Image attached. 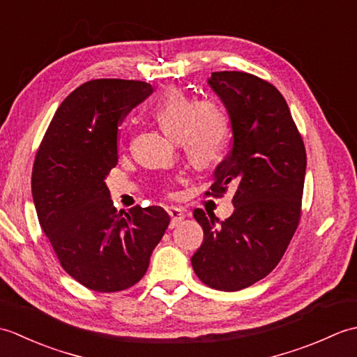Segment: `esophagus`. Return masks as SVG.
<instances>
[{
	"mask_svg": "<svg viewBox=\"0 0 357 357\" xmlns=\"http://www.w3.org/2000/svg\"><path fill=\"white\" fill-rule=\"evenodd\" d=\"M167 213H169V215H170V218H172L170 227H176V225H178L181 221H183L184 218H185L184 210H183V208H178V207H174V206L167 207Z\"/></svg>",
	"mask_w": 357,
	"mask_h": 357,
	"instance_id": "1",
	"label": "esophagus"
}]
</instances>
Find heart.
<instances>
[{"instance_id":"1","label":"heart","mask_w":357,"mask_h":357,"mask_svg":"<svg viewBox=\"0 0 357 357\" xmlns=\"http://www.w3.org/2000/svg\"><path fill=\"white\" fill-rule=\"evenodd\" d=\"M153 115L170 138L183 141L195 165L210 167L221 158L230 126L218 104L196 102L181 90L172 89L159 98Z\"/></svg>"}]
</instances>
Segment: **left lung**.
Wrapping results in <instances>:
<instances>
[{
  "label": "left lung",
  "mask_w": 357,
  "mask_h": 357,
  "mask_svg": "<svg viewBox=\"0 0 357 357\" xmlns=\"http://www.w3.org/2000/svg\"><path fill=\"white\" fill-rule=\"evenodd\" d=\"M207 82L229 113L233 135L207 193L219 196L229 185L236 193L234 211L222 222L201 208L193 211L204 241L192 265L206 285L238 291L267 276L290 244L301 218L307 155L275 86L245 72H213Z\"/></svg>",
  "instance_id": "obj_1"
}]
</instances>
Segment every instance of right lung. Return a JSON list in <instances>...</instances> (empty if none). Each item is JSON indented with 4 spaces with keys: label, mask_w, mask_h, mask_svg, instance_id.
<instances>
[{
    "label": "right lung",
    "mask_w": 357,
    "mask_h": 357,
    "mask_svg": "<svg viewBox=\"0 0 357 357\" xmlns=\"http://www.w3.org/2000/svg\"><path fill=\"white\" fill-rule=\"evenodd\" d=\"M151 93L144 81L93 79L52 118L32 172L38 221L61 267L95 291H121L146 275L169 227L162 207L113 206L105 178L118 164V126Z\"/></svg>",
    "instance_id": "obj_1"
}]
</instances>
